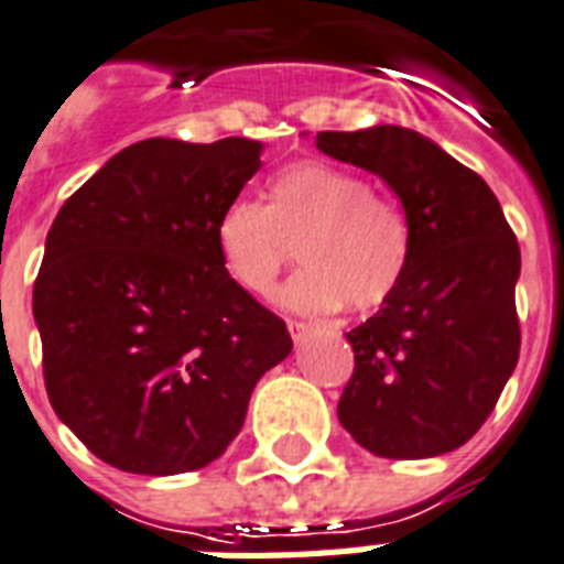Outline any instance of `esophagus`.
I'll use <instances>...</instances> for the list:
<instances>
[{"label": "esophagus", "instance_id": "obj_1", "mask_svg": "<svg viewBox=\"0 0 564 564\" xmlns=\"http://www.w3.org/2000/svg\"><path fill=\"white\" fill-rule=\"evenodd\" d=\"M286 327H290V334H292V339H295V343H301V339L310 334L307 322H299V318H290V322H286Z\"/></svg>", "mask_w": 564, "mask_h": 564}]
</instances>
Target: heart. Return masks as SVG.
Here are the masks:
<instances>
[{"label": "heart", "instance_id": "b5f03b06", "mask_svg": "<svg viewBox=\"0 0 564 564\" xmlns=\"http://www.w3.org/2000/svg\"><path fill=\"white\" fill-rule=\"evenodd\" d=\"M216 254L230 281L269 295L299 246L304 265L283 301L307 313L383 307L412 263L406 213L375 193L366 175L325 161H299L269 178L265 204L234 198L213 225Z\"/></svg>", "mask_w": 564, "mask_h": 564}]
</instances>
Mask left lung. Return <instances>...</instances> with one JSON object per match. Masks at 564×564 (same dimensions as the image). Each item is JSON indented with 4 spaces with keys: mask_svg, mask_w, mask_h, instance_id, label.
I'll return each instance as SVG.
<instances>
[{
    "mask_svg": "<svg viewBox=\"0 0 564 564\" xmlns=\"http://www.w3.org/2000/svg\"><path fill=\"white\" fill-rule=\"evenodd\" d=\"M316 145L380 175L412 228L401 290L345 334L354 375L339 421L386 459L456 451L486 424L521 351L516 234L489 184L410 128L318 131Z\"/></svg>",
    "mask_w": 564,
    "mask_h": 564,
    "instance_id": "8db88e82",
    "label": "left lung"
}]
</instances>
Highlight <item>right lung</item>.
Listing matches in <instances>:
<instances>
[{"label": "right lung", "mask_w": 564, "mask_h": 564, "mask_svg": "<svg viewBox=\"0 0 564 564\" xmlns=\"http://www.w3.org/2000/svg\"><path fill=\"white\" fill-rule=\"evenodd\" d=\"M263 143L152 137L113 154L57 210L34 281L57 419L128 474L225 454L257 380L292 351L281 316L230 281L213 225Z\"/></svg>", "instance_id": "add662e5"}]
</instances>
